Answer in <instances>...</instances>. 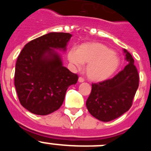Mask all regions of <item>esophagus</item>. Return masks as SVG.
Segmentation results:
<instances>
[{
    "label": "esophagus",
    "instance_id": "obj_1",
    "mask_svg": "<svg viewBox=\"0 0 151 151\" xmlns=\"http://www.w3.org/2000/svg\"><path fill=\"white\" fill-rule=\"evenodd\" d=\"M78 82H85V79H84V78H82V77H79V78H78Z\"/></svg>",
    "mask_w": 151,
    "mask_h": 151
}]
</instances>
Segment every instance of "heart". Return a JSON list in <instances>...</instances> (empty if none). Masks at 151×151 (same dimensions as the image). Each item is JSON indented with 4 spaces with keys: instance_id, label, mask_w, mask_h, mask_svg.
<instances>
[{
    "instance_id": "1",
    "label": "heart",
    "mask_w": 151,
    "mask_h": 151,
    "mask_svg": "<svg viewBox=\"0 0 151 151\" xmlns=\"http://www.w3.org/2000/svg\"><path fill=\"white\" fill-rule=\"evenodd\" d=\"M68 60L73 66L80 68L88 63L86 75L93 82H101L110 78L120 65V58L106 45L97 42H87L79 45L77 50L68 52Z\"/></svg>"
}]
</instances>
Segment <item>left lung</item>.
Instances as JSON below:
<instances>
[{
	"instance_id": "left-lung-1",
	"label": "left lung",
	"mask_w": 151,
	"mask_h": 151,
	"mask_svg": "<svg viewBox=\"0 0 151 151\" xmlns=\"http://www.w3.org/2000/svg\"><path fill=\"white\" fill-rule=\"evenodd\" d=\"M129 64L111 79L92 84L86 101L89 113L98 120L109 122L127 112L139 85V75L130 53L124 49Z\"/></svg>"
}]
</instances>
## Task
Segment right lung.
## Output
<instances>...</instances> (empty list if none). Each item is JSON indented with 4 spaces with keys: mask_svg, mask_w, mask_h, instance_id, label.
I'll use <instances>...</instances> for the list:
<instances>
[{
    "mask_svg": "<svg viewBox=\"0 0 151 151\" xmlns=\"http://www.w3.org/2000/svg\"><path fill=\"white\" fill-rule=\"evenodd\" d=\"M72 35L50 32L24 46L16 63L14 85L21 105L32 113L45 116L63 103L68 88L78 76L63 66L55 50L66 51Z\"/></svg>",
    "mask_w": 151,
    "mask_h": 151,
    "instance_id": "add662e5",
    "label": "right lung"
}]
</instances>
